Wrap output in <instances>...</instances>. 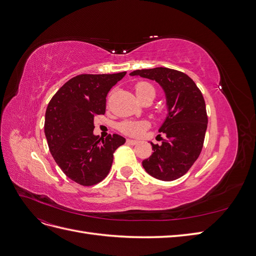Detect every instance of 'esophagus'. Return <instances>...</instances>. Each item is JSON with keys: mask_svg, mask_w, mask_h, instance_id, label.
<instances>
[{"mask_svg": "<svg viewBox=\"0 0 256 256\" xmlns=\"http://www.w3.org/2000/svg\"><path fill=\"white\" fill-rule=\"evenodd\" d=\"M127 143H129V144H131V145H136V144H138V141H136V140H131V138H128V140H127Z\"/></svg>", "mask_w": 256, "mask_h": 256, "instance_id": "1", "label": "esophagus"}]
</instances>
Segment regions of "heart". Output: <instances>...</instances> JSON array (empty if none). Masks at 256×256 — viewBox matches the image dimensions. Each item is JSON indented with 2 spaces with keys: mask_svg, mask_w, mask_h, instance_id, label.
Here are the masks:
<instances>
[{
  "mask_svg": "<svg viewBox=\"0 0 256 256\" xmlns=\"http://www.w3.org/2000/svg\"><path fill=\"white\" fill-rule=\"evenodd\" d=\"M136 94L138 98L143 97L144 95L148 94V92H152V94L154 96V88H152V85L147 83V82H138L136 85ZM150 124L147 122H134V120H126L120 124V130L122 134H128V136H141L145 129L148 128Z\"/></svg>",
  "mask_w": 256,
  "mask_h": 256,
  "instance_id": "heart-1",
  "label": "heart"
}]
</instances>
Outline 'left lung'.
<instances>
[{"mask_svg": "<svg viewBox=\"0 0 256 256\" xmlns=\"http://www.w3.org/2000/svg\"><path fill=\"white\" fill-rule=\"evenodd\" d=\"M130 76L154 80L166 92L168 115L159 132L166 138L161 145L150 143L154 152L142 166L157 180H175L189 171L202 152L208 122L204 97L189 76L175 69H141Z\"/></svg>", "mask_w": 256, "mask_h": 256, "instance_id": "8db88e82", "label": "left lung"}]
</instances>
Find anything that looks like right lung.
Returning a JSON list of instances; mask_svg holds the SVG:
<instances>
[{
    "instance_id": "obj_1",
    "label": "right lung",
    "mask_w": 256,
    "mask_h": 256,
    "mask_svg": "<svg viewBox=\"0 0 256 256\" xmlns=\"http://www.w3.org/2000/svg\"><path fill=\"white\" fill-rule=\"evenodd\" d=\"M79 74L67 81L47 106L44 134L52 157L67 177L82 186H94L109 174L113 154L126 142L118 134L106 140L92 134L94 118L106 113V97L125 76Z\"/></svg>"
}]
</instances>
